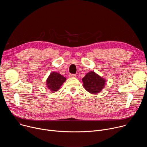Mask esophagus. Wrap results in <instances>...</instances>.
Masks as SVG:
<instances>
[{"label": "esophagus", "instance_id": "34e87169", "mask_svg": "<svg viewBox=\"0 0 147 147\" xmlns=\"http://www.w3.org/2000/svg\"><path fill=\"white\" fill-rule=\"evenodd\" d=\"M69 77H70V78H75V77H76V74H69Z\"/></svg>", "mask_w": 147, "mask_h": 147}]
</instances>
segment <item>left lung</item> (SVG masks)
Returning a JSON list of instances; mask_svg holds the SVG:
<instances>
[{
	"label": "left lung",
	"mask_w": 147,
	"mask_h": 147,
	"mask_svg": "<svg viewBox=\"0 0 147 147\" xmlns=\"http://www.w3.org/2000/svg\"><path fill=\"white\" fill-rule=\"evenodd\" d=\"M83 87L92 94H97L105 86L106 80L94 71H90L82 79Z\"/></svg>",
	"instance_id": "8db88e82"
}]
</instances>
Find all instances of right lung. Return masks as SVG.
<instances>
[{"instance_id": "obj_1", "label": "right lung", "mask_w": 147, "mask_h": 147, "mask_svg": "<svg viewBox=\"0 0 147 147\" xmlns=\"http://www.w3.org/2000/svg\"><path fill=\"white\" fill-rule=\"evenodd\" d=\"M66 80V77L57 72L51 73L46 81L47 87L51 92H56L59 90Z\"/></svg>"}]
</instances>
